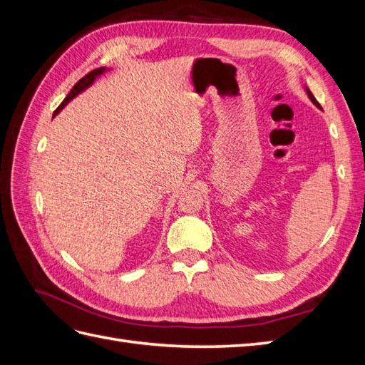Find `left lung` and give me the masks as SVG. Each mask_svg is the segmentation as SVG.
Returning a JSON list of instances; mask_svg holds the SVG:
<instances>
[{"instance_id":"1","label":"left lung","mask_w":365,"mask_h":365,"mask_svg":"<svg viewBox=\"0 0 365 365\" xmlns=\"http://www.w3.org/2000/svg\"><path fill=\"white\" fill-rule=\"evenodd\" d=\"M304 90H306V94H307V97H309V98H311V102H312V103H314L315 106H318V108H319V103L317 102V98L314 97V94L311 93V90H309V88H307V86L304 88Z\"/></svg>"}]
</instances>
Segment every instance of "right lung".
<instances>
[{
	"label": "right lung",
	"mask_w": 365,
	"mask_h": 365,
	"mask_svg": "<svg viewBox=\"0 0 365 365\" xmlns=\"http://www.w3.org/2000/svg\"><path fill=\"white\" fill-rule=\"evenodd\" d=\"M109 68H105V67H102V68H97V70H93L91 73H88L86 76H83L82 79L77 82L74 86H73V90L68 93V96L63 98V102L58 106V109L56 111H54V114H53V117L54 115H58L59 113H61V109L67 105L70 101H73V98L76 97V96H79L81 93H83L88 86H91L93 83H94V81L97 79V77H101L103 73H106Z\"/></svg>",
	"instance_id": "1"
}]
</instances>
